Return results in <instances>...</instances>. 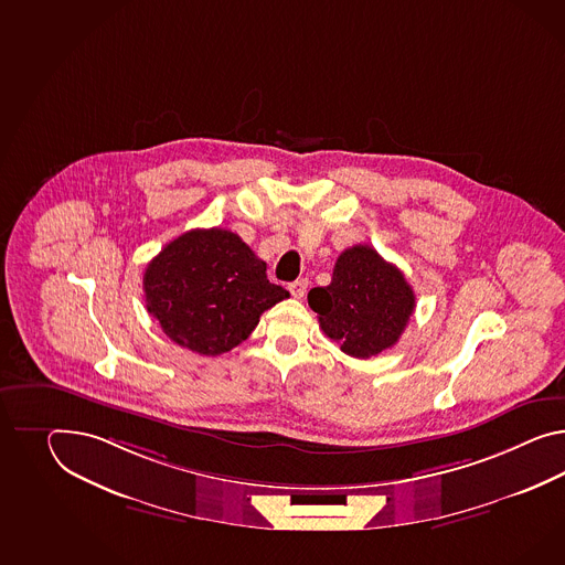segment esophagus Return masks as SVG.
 Masks as SVG:
<instances>
[{
	"label": "esophagus",
	"mask_w": 565,
	"mask_h": 565,
	"mask_svg": "<svg viewBox=\"0 0 565 565\" xmlns=\"http://www.w3.org/2000/svg\"><path fill=\"white\" fill-rule=\"evenodd\" d=\"M306 288H308V279H296V281H291L288 286L289 294L294 298H302L303 294H306Z\"/></svg>",
	"instance_id": "1"
}]
</instances>
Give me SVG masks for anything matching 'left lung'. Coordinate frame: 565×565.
<instances>
[{"mask_svg": "<svg viewBox=\"0 0 565 565\" xmlns=\"http://www.w3.org/2000/svg\"><path fill=\"white\" fill-rule=\"evenodd\" d=\"M322 332L351 358L370 359L398 343L416 308L396 265L370 245L344 248L327 288L308 291Z\"/></svg>", "mask_w": 565, "mask_h": 565, "instance_id": "8db88e82", "label": "left lung"}]
</instances>
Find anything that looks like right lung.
Segmentation results:
<instances>
[{"instance_id": "right-lung-1", "label": "right lung", "mask_w": 565, "mask_h": 565, "mask_svg": "<svg viewBox=\"0 0 565 565\" xmlns=\"http://www.w3.org/2000/svg\"><path fill=\"white\" fill-rule=\"evenodd\" d=\"M265 271V262L238 234L195 228L147 265V310L173 343L198 355H221L255 331L265 310L289 298Z\"/></svg>"}]
</instances>
